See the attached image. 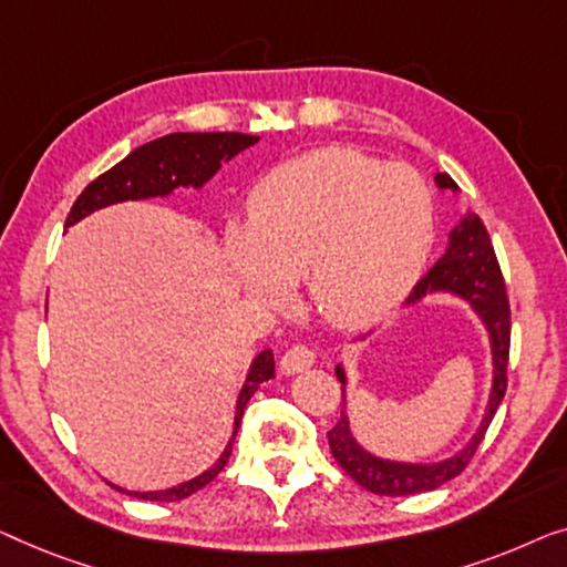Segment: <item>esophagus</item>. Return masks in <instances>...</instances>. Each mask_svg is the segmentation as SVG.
Instances as JSON below:
<instances>
[{"label":"esophagus","mask_w":567,"mask_h":567,"mask_svg":"<svg viewBox=\"0 0 567 567\" xmlns=\"http://www.w3.org/2000/svg\"><path fill=\"white\" fill-rule=\"evenodd\" d=\"M313 364H316L313 349H308V347H292V349H287L285 357L280 360V370H282L285 374H295V372L308 370V367H313Z\"/></svg>","instance_id":"1"}]
</instances>
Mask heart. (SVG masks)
Here are the masks:
<instances>
[{
    "instance_id": "obj_1",
    "label": "heart",
    "mask_w": 567,
    "mask_h": 567,
    "mask_svg": "<svg viewBox=\"0 0 567 567\" xmlns=\"http://www.w3.org/2000/svg\"><path fill=\"white\" fill-rule=\"evenodd\" d=\"M432 246V197L416 172L352 148H318L254 187L246 226L226 230L238 282L280 302L302 277L326 321H380L419 280Z\"/></svg>"
}]
</instances>
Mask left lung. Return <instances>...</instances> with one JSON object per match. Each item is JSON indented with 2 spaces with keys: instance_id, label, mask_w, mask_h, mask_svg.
Returning <instances> with one entry per match:
<instances>
[{
  "instance_id": "8db88e82",
  "label": "left lung",
  "mask_w": 567,
  "mask_h": 567,
  "mask_svg": "<svg viewBox=\"0 0 567 567\" xmlns=\"http://www.w3.org/2000/svg\"><path fill=\"white\" fill-rule=\"evenodd\" d=\"M434 182L440 189H450L454 195L460 193V187L454 185V179L446 172L434 174ZM436 292H446L465 300L475 310V316L481 318L485 331H488L493 362L488 403H485L481 426L475 429L470 442L460 452L450 454V457L436 462H403L378 457V454L367 452L354 440L347 416V370L337 364V378L341 382V395H344V401H341L344 405L341 409L344 411H341L337 426L329 432L331 454L354 483H360L370 493H378V496H413V493L440 488L446 481H452L454 475H460L467 467V462L473 460L477 444L483 442L485 429L493 421L498 403L504 401L508 344H512V310H508L506 285L504 277H501V267L496 251H493L491 236L475 213L467 210L457 226L450 230L444 257L429 269L424 280L413 287L405 306H416L426 295Z\"/></svg>"
}]
</instances>
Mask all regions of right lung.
I'll use <instances>...</instances> for the list:
<instances>
[{"label": "right lung", "instance_id": "1", "mask_svg": "<svg viewBox=\"0 0 567 567\" xmlns=\"http://www.w3.org/2000/svg\"><path fill=\"white\" fill-rule=\"evenodd\" d=\"M254 143H259V135L246 133H169L156 141L143 143V146L133 148L121 164H115L113 169L100 174L97 179L86 185L84 193L76 197L74 207H71L66 228L107 205H117L125 200H151V197H169L177 187L200 189L205 182H210L215 177L220 164L230 162V158L254 146ZM269 378H275V354L272 349H265V352L254 357L241 393L236 398L234 434H230L220 457L215 460L205 473L166 491H125L117 488V485H113V488L143 501H182L205 488V485L226 467V462L230 457V446H234L236 432L238 426H241L246 403L251 401V395L257 393L261 382H267Z\"/></svg>", "mask_w": 567, "mask_h": 567}]
</instances>
